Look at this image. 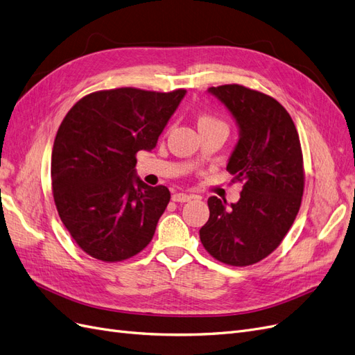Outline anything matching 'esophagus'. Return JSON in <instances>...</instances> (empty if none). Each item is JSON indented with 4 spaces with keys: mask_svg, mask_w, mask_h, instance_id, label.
Listing matches in <instances>:
<instances>
[{
    "mask_svg": "<svg viewBox=\"0 0 355 355\" xmlns=\"http://www.w3.org/2000/svg\"><path fill=\"white\" fill-rule=\"evenodd\" d=\"M191 199H193L191 194L180 193V191H175V193L173 194V200H174V202H189V200H191Z\"/></svg>",
    "mask_w": 355,
    "mask_h": 355,
    "instance_id": "obj_1",
    "label": "esophagus"
}]
</instances>
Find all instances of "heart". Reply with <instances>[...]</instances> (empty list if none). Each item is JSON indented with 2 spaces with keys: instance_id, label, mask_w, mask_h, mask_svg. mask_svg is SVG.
Here are the masks:
<instances>
[{
  "instance_id": "b5f03b06",
  "label": "heart",
  "mask_w": 355,
  "mask_h": 355,
  "mask_svg": "<svg viewBox=\"0 0 355 355\" xmlns=\"http://www.w3.org/2000/svg\"><path fill=\"white\" fill-rule=\"evenodd\" d=\"M209 127H225V123L223 121H220L218 118H214L211 115H202L199 116L198 119V128L202 130V128H209Z\"/></svg>"
}]
</instances>
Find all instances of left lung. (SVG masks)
Instances as JSON below:
<instances>
[{"label": "left lung", "mask_w": 355, "mask_h": 355, "mask_svg": "<svg viewBox=\"0 0 355 355\" xmlns=\"http://www.w3.org/2000/svg\"><path fill=\"white\" fill-rule=\"evenodd\" d=\"M208 91L239 125L240 139L227 171L243 189L230 208L216 196L208 199L209 220L200 228V242L227 266H252L277 249L301 208L305 173L300 135L288 110L261 91L239 84Z\"/></svg>", "instance_id": "1"}]
</instances>
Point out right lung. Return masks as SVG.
Instances as JSON below:
<instances>
[{
  "label": "right lung",
  "mask_w": 355,
  "mask_h": 355,
  "mask_svg": "<svg viewBox=\"0 0 355 355\" xmlns=\"http://www.w3.org/2000/svg\"><path fill=\"white\" fill-rule=\"evenodd\" d=\"M186 89H101L76 101L57 131L51 186L57 212L85 254L128 259L150 243L171 193L135 174L137 152L152 150Z\"/></svg>",
  "instance_id": "obj_1"
}]
</instances>
